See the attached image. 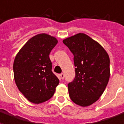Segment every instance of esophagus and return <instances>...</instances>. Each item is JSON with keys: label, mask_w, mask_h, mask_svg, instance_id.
I'll return each mask as SVG.
<instances>
[{"label": "esophagus", "mask_w": 124, "mask_h": 124, "mask_svg": "<svg viewBox=\"0 0 124 124\" xmlns=\"http://www.w3.org/2000/svg\"><path fill=\"white\" fill-rule=\"evenodd\" d=\"M60 78L62 79H63L64 78V74H60Z\"/></svg>", "instance_id": "1"}]
</instances>
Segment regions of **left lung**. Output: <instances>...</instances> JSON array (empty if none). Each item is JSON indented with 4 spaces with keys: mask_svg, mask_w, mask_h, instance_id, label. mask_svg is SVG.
<instances>
[{
    "mask_svg": "<svg viewBox=\"0 0 124 124\" xmlns=\"http://www.w3.org/2000/svg\"><path fill=\"white\" fill-rule=\"evenodd\" d=\"M74 54L76 76L68 83L70 99L81 106H88L99 100L110 78V58L104 48L85 33H78L63 40Z\"/></svg>",
    "mask_w": 124,
    "mask_h": 124,
    "instance_id": "obj_1",
    "label": "left lung"
}]
</instances>
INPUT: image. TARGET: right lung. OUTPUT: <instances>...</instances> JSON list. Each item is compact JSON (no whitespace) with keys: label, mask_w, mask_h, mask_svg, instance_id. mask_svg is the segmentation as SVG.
Instances as JSON below:
<instances>
[{"label":"right lung","mask_w":124,"mask_h":124,"mask_svg":"<svg viewBox=\"0 0 124 124\" xmlns=\"http://www.w3.org/2000/svg\"><path fill=\"white\" fill-rule=\"evenodd\" d=\"M58 40L48 34L33 37L14 61V77L20 92L29 101L39 104L53 97L59 79L52 71L49 54Z\"/></svg>","instance_id":"obj_1"}]
</instances>
